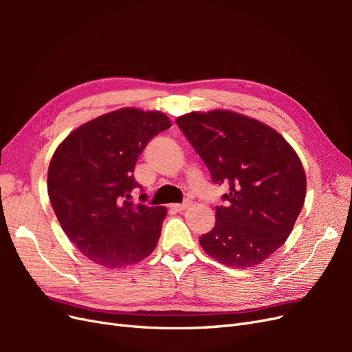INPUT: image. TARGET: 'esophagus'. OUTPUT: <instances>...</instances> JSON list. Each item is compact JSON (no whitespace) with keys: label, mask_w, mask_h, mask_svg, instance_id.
I'll return each instance as SVG.
<instances>
[{"label":"esophagus","mask_w":352,"mask_h":352,"mask_svg":"<svg viewBox=\"0 0 352 352\" xmlns=\"http://www.w3.org/2000/svg\"><path fill=\"white\" fill-rule=\"evenodd\" d=\"M190 204H192V201H190V199H185L184 202H180V204H173L172 208L176 210V211H184V210H186Z\"/></svg>","instance_id":"1"}]
</instances>
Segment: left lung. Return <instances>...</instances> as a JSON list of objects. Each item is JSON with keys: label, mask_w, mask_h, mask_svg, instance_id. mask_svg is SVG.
I'll list each match as a JSON object with an SVG mask.
<instances>
[{"label": "left lung", "mask_w": 352, "mask_h": 352, "mask_svg": "<svg viewBox=\"0 0 352 352\" xmlns=\"http://www.w3.org/2000/svg\"><path fill=\"white\" fill-rule=\"evenodd\" d=\"M214 184H228L216 225L199 243L211 258L254 267L285 243L305 199L302 164L267 124L228 110L188 113L176 120Z\"/></svg>", "instance_id": "8db88e82"}]
</instances>
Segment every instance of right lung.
Segmentation results:
<instances>
[{
  "label": "right lung",
  "instance_id": "obj_1",
  "mask_svg": "<svg viewBox=\"0 0 352 352\" xmlns=\"http://www.w3.org/2000/svg\"><path fill=\"white\" fill-rule=\"evenodd\" d=\"M170 126L160 111L122 109L78 127L52 155V208L69 239L94 263L120 269L154 251L167 210L133 204L131 192L141 185L132 173L146 144Z\"/></svg>",
  "mask_w": 352,
  "mask_h": 352
}]
</instances>
